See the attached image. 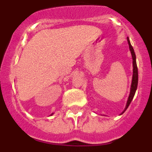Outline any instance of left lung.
Returning a JSON list of instances; mask_svg holds the SVG:
<instances>
[{
  "mask_svg": "<svg viewBox=\"0 0 152 152\" xmlns=\"http://www.w3.org/2000/svg\"><path fill=\"white\" fill-rule=\"evenodd\" d=\"M128 40V43L129 45V49L131 51L132 56V63H133V75H132V85H131V90H130V94L129 96L128 101H127V103H126V107L125 108V110L123 111L122 113L125 112L126 110V109L128 108L129 106L130 103L132 102V99L134 97V95L135 94V91H136L137 89V86H138V80H139V75H138V68H137V64H136V60H135V52H134V49L132 46L131 43H130L129 39H127Z\"/></svg>",
  "mask_w": 152,
  "mask_h": 152,
  "instance_id": "obj_1",
  "label": "left lung"
}]
</instances>
